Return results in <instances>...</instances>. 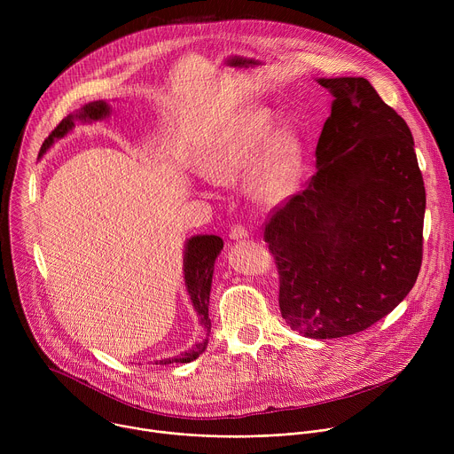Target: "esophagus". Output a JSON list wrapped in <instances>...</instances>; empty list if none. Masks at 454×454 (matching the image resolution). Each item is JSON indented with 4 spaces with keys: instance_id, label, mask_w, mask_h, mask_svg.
<instances>
[{
    "instance_id": "34e87169",
    "label": "esophagus",
    "mask_w": 454,
    "mask_h": 454,
    "mask_svg": "<svg viewBox=\"0 0 454 454\" xmlns=\"http://www.w3.org/2000/svg\"><path fill=\"white\" fill-rule=\"evenodd\" d=\"M247 230L242 226V224H235V226H231V230H230V239H233V240H240V239H247Z\"/></svg>"
}]
</instances>
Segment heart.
<instances>
[{
  "instance_id": "obj_1",
  "label": "heart",
  "mask_w": 454,
  "mask_h": 454,
  "mask_svg": "<svg viewBox=\"0 0 454 454\" xmlns=\"http://www.w3.org/2000/svg\"><path fill=\"white\" fill-rule=\"evenodd\" d=\"M203 172L214 183H233L251 169L249 190L262 203H278L294 190L303 167V149L287 129L277 131L270 109L249 107L215 135L203 156Z\"/></svg>"
}]
</instances>
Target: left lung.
<instances>
[{"instance_id": "left-lung-1", "label": "left lung", "mask_w": 454, "mask_h": 454, "mask_svg": "<svg viewBox=\"0 0 454 454\" xmlns=\"http://www.w3.org/2000/svg\"><path fill=\"white\" fill-rule=\"evenodd\" d=\"M334 100L307 188L277 207L264 240L278 305L305 338L361 333L411 291L426 188L408 123L363 77L317 79Z\"/></svg>"}]
</instances>
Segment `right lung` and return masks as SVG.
I'll list each match as a JSON object with an SVG mask.
<instances>
[{"instance_id": "1", "label": "right lung", "mask_w": 454, "mask_h": 454, "mask_svg": "<svg viewBox=\"0 0 454 454\" xmlns=\"http://www.w3.org/2000/svg\"><path fill=\"white\" fill-rule=\"evenodd\" d=\"M109 116V106L104 100L90 102L79 111L68 114L67 118H62V121L53 129L50 137L43 142L39 156H43L55 140L67 137L74 125L75 120L79 121H93V120H102ZM223 239L217 235H196L186 240L184 244V258H183V271H184V286L190 294V301L200 314L201 325L205 327L207 333H210V317H208V305H210V289H212V277H214V264L215 258L223 249ZM208 345V340H203L196 347H192V350L177 356V357H168L156 361V364H170V363H190L193 359H198Z\"/></svg>"}]
</instances>
